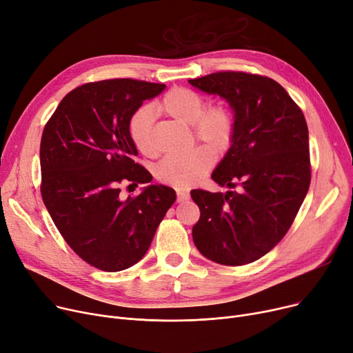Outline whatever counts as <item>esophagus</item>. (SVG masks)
I'll return each mask as SVG.
<instances>
[{"instance_id": "1", "label": "esophagus", "mask_w": 353, "mask_h": 353, "mask_svg": "<svg viewBox=\"0 0 353 353\" xmlns=\"http://www.w3.org/2000/svg\"><path fill=\"white\" fill-rule=\"evenodd\" d=\"M190 199V194L183 192V191H176V201L178 203H185V201Z\"/></svg>"}]
</instances>
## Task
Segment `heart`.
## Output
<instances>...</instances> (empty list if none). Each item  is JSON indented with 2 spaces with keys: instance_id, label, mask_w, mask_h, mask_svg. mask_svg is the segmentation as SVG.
Returning a JSON list of instances; mask_svg holds the SVG:
<instances>
[{
  "instance_id": "heart-1",
  "label": "heart",
  "mask_w": 353,
  "mask_h": 353,
  "mask_svg": "<svg viewBox=\"0 0 353 353\" xmlns=\"http://www.w3.org/2000/svg\"><path fill=\"white\" fill-rule=\"evenodd\" d=\"M155 112L191 126L192 141L203 143L187 154L166 157L155 168L157 179L175 190H190L211 170L212 156L223 155L231 148L236 135V119L225 105L205 106L203 94L187 88L168 90ZM128 133L132 145L143 157H155L157 149L152 141V116L141 109L130 117Z\"/></svg>"
}]
</instances>
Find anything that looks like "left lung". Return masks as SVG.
I'll return each instance as SVG.
<instances>
[{
  "mask_svg": "<svg viewBox=\"0 0 353 353\" xmlns=\"http://www.w3.org/2000/svg\"><path fill=\"white\" fill-rule=\"evenodd\" d=\"M190 83L224 97L234 110V142L212 179L239 188L191 191L201 211L194 243L218 264L253 263L286 236L307 194L312 168L305 114L267 76L227 70Z\"/></svg>",
  "mask_w": 353,
  "mask_h": 353,
  "instance_id": "obj_1",
  "label": "left lung"
}]
</instances>
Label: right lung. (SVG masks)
<instances>
[{"instance_id":"add662e5","label":"right lung","mask_w":353,"mask_h":353,"mask_svg":"<svg viewBox=\"0 0 353 353\" xmlns=\"http://www.w3.org/2000/svg\"><path fill=\"white\" fill-rule=\"evenodd\" d=\"M165 85L110 79L67 93L44 126L40 143L41 196L57 230L74 253L103 272L137 264L154 240L176 194L148 185L121 198V183L152 181L135 162L128 125ZM130 187V185H129Z\"/></svg>"}]
</instances>
